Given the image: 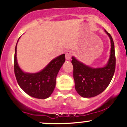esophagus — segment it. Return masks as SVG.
I'll list each match as a JSON object with an SVG mask.
<instances>
[{"label": "esophagus", "mask_w": 127, "mask_h": 127, "mask_svg": "<svg viewBox=\"0 0 127 127\" xmlns=\"http://www.w3.org/2000/svg\"><path fill=\"white\" fill-rule=\"evenodd\" d=\"M72 52L71 51H67L66 52H65V59L67 60H70L71 59V58H72Z\"/></svg>", "instance_id": "esophagus-1"}]
</instances>
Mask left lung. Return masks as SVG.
I'll list each match as a JSON object with an SVG mask.
<instances>
[{"label":"left lung","instance_id":"obj_1","mask_svg":"<svg viewBox=\"0 0 127 127\" xmlns=\"http://www.w3.org/2000/svg\"><path fill=\"white\" fill-rule=\"evenodd\" d=\"M105 32L111 42L110 59L105 67L92 68L79 62L73 57L72 58L76 91L83 97H95L104 91L114 75L116 65L114 42L111 35L106 30Z\"/></svg>","mask_w":127,"mask_h":127}]
</instances>
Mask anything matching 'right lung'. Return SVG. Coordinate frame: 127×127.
Returning a JSON list of instances; mask_svg holds the SVG:
<instances>
[{"mask_svg": "<svg viewBox=\"0 0 127 127\" xmlns=\"http://www.w3.org/2000/svg\"><path fill=\"white\" fill-rule=\"evenodd\" d=\"M65 60V54H63L52 60L40 72L36 73H24L17 63L16 45L14 73L19 86L31 97L40 99L48 98L53 93L56 84V77Z\"/></svg>", "mask_w": 127, "mask_h": 127, "instance_id": "add662e5", "label": "right lung"}]
</instances>
